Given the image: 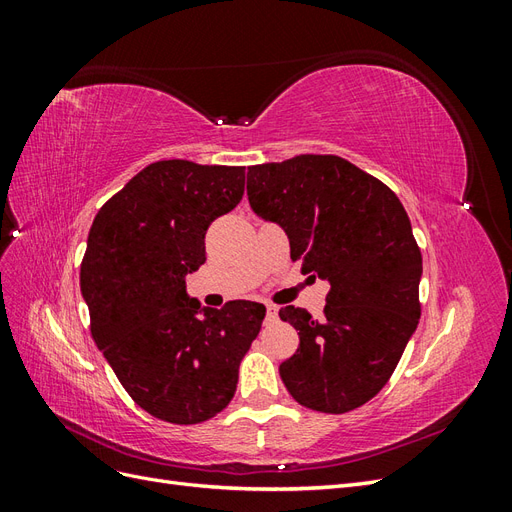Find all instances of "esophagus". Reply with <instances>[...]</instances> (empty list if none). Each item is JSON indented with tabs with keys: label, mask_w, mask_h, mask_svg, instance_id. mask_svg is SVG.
<instances>
[{
	"label": "esophagus",
	"mask_w": 512,
	"mask_h": 512,
	"mask_svg": "<svg viewBox=\"0 0 512 512\" xmlns=\"http://www.w3.org/2000/svg\"><path fill=\"white\" fill-rule=\"evenodd\" d=\"M277 312H280V309H277L275 305H267V320H275L277 318Z\"/></svg>",
	"instance_id": "obj_1"
}]
</instances>
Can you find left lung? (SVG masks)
<instances>
[{"label": "left lung", "mask_w": 512, "mask_h": 512, "mask_svg": "<svg viewBox=\"0 0 512 512\" xmlns=\"http://www.w3.org/2000/svg\"><path fill=\"white\" fill-rule=\"evenodd\" d=\"M256 215L288 235L303 273L329 280L322 320L282 307L299 348L280 365L301 406L344 414L389 382L418 318L423 256L397 194L339 156L303 153L247 168Z\"/></svg>", "instance_id": "1"}]
</instances>
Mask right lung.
<instances>
[{"label":"right lung","instance_id":"1","mask_svg":"<svg viewBox=\"0 0 512 512\" xmlns=\"http://www.w3.org/2000/svg\"><path fill=\"white\" fill-rule=\"evenodd\" d=\"M245 166L153 162L98 211L81 262L91 337L123 389L151 416L196 425L222 412L265 305L200 307L185 275L205 256L209 224L239 205Z\"/></svg>","mask_w":512,"mask_h":512}]
</instances>
